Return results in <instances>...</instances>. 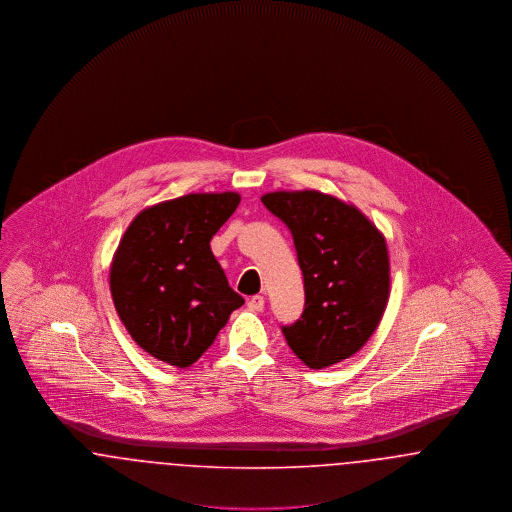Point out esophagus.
I'll list each match as a JSON object with an SVG mask.
<instances>
[{"mask_svg":"<svg viewBox=\"0 0 512 512\" xmlns=\"http://www.w3.org/2000/svg\"><path fill=\"white\" fill-rule=\"evenodd\" d=\"M247 307H249L251 311H263V309H265V297H263V295H253V297H249Z\"/></svg>","mask_w":512,"mask_h":512,"instance_id":"1","label":"esophagus"}]
</instances>
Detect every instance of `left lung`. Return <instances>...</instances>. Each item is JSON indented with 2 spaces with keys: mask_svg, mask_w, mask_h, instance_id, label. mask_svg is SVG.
I'll use <instances>...</instances> for the list:
<instances>
[{
  "mask_svg": "<svg viewBox=\"0 0 512 512\" xmlns=\"http://www.w3.org/2000/svg\"><path fill=\"white\" fill-rule=\"evenodd\" d=\"M261 201L290 228L303 272L305 309L282 326L288 345L309 368L355 355L388 305L384 236L357 207L315 190L272 192Z\"/></svg>",
  "mask_w": 512,
  "mask_h": 512,
  "instance_id": "8db88e82",
  "label": "left lung"
}]
</instances>
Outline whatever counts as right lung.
Instances as JSON below:
<instances>
[{
  "instance_id": "obj_1",
  "label": "right lung",
  "mask_w": 512,
  "mask_h": 512,
  "mask_svg": "<svg viewBox=\"0 0 512 512\" xmlns=\"http://www.w3.org/2000/svg\"><path fill=\"white\" fill-rule=\"evenodd\" d=\"M240 195L188 194L130 222L111 265V295L132 340L178 368L213 345L244 297L228 286L211 240Z\"/></svg>"
}]
</instances>
